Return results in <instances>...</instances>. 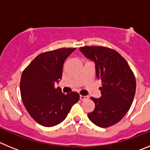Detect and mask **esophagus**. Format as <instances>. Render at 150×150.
I'll use <instances>...</instances> for the list:
<instances>
[{
    "label": "esophagus",
    "instance_id": "1",
    "mask_svg": "<svg viewBox=\"0 0 150 150\" xmlns=\"http://www.w3.org/2000/svg\"><path fill=\"white\" fill-rule=\"evenodd\" d=\"M79 98H80V100H86V99L88 98V96H84V95H80V96H79Z\"/></svg>",
    "mask_w": 150,
    "mask_h": 150
}]
</instances>
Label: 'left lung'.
<instances>
[{"label": "left lung", "instance_id": "8db88e82", "mask_svg": "<svg viewBox=\"0 0 150 150\" xmlns=\"http://www.w3.org/2000/svg\"><path fill=\"white\" fill-rule=\"evenodd\" d=\"M79 50L95 64L98 79L101 80V97L91 100L95 107L88 117L100 128L119 122L129 110L136 91V79L126 60L116 50L104 46H83Z\"/></svg>", "mask_w": 150, "mask_h": 150}]
</instances>
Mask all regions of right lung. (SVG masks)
<instances>
[{"instance_id":"add662e5","label":"right lung","mask_w":150,"mask_h":150,"mask_svg":"<svg viewBox=\"0 0 150 150\" xmlns=\"http://www.w3.org/2000/svg\"><path fill=\"white\" fill-rule=\"evenodd\" d=\"M76 48H62L40 54L22 72L20 91L22 102L38 124L52 127L65 120L79 99L76 91L64 95L55 83L62 79L64 62Z\"/></svg>"}]
</instances>
